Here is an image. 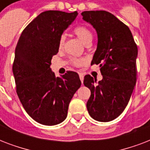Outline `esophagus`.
<instances>
[{"label": "esophagus", "mask_w": 150, "mask_h": 150, "mask_svg": "<svg viewBox=\"0 0 150 150\" xmlns=\"http://www.w3.org/2000/svg\"><path fill=\"white\" fill-rule=\"evenodd\" d=\"M79 78H80V80H81V82H82H82H83V79H84V75H83V74L79 73Z\"/></svg>", "instance_id": "esophagus-1"}]
</instances>
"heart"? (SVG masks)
Here are the masks:
<instances>
[{"mask_svg": "<svg viewBox=\"0 0 150 150\" xmlns=\"http://www.w3.org/2000/svg\"><path fill=\"white\" fill-rule=\"evenodd\" d=\"M73 32L84 44L87 45L91 43L92 40H93V34L89 28H87L86 26L82 25H78L74 29ZM65 40L66 37L64 35L60 36L58 41V48L60 50L64 47V43H65ZM70 61L73 65L76 66V67L83 65L86 63V60L84 58H79V57H71Z\"/></svg>", "mask_w": 150, "mask_h": 150, "instance_id": "heart-1", "label": "heart"}]
</instances>
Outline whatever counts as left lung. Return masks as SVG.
<instances>
[{
  "label": "left lung",
  "mask_w": 150,
  "mask_h": 150,
  "mask_svg": "<svg viewBox=\"0 0 150 150\" xmlns=\"http://www.w3.org/2000/svg\"><path fill=\"white\" fill-rule=\"evenodd\" d=\"M82 18L95 28L97 48L91 65L100 64L103 79L85 75L83 83L91 95L86 107L96 121L107 122L125 109L137 79V45L125 24L106 11H86Z\"/></svg>",
  "instance_id": "left-lung-1"
}]
</instances>
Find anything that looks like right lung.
Listing matches in <instances>:
<instances>
[{"label": "right lung", "instance_id": "add662e5", "mask_svg": "<svg viewBox=\"0 0 150 150\" xmlns=\"http://www.w3.org/2000/svg\"><path fill=\"white\" fill-rule=\"evenodd\" d=\"M77 11H47L22 31L15 48L12 71L16 93L27 114L36 122L55 125L64 120L71 98L81 86L78 73L52 72L60 36L75 19Z\"/></svg>", "mask_w": 150, "mask_h": 150}]
</instances>
